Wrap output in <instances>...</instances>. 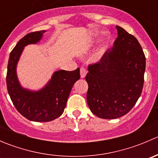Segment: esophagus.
Masks as SVG:
<instances>
[{
    "mask_svg": "<svg viewBox=\"0 0 158 158\" xmlns=\"http://www.w3.org/2000/svg\"><path fill=\"white\" fill-rule=\"evenodd\" d=\"M86 73H87V71L85 68L84 67L80 68V76H81V78H82V79H83V78L85 77V76H86Z\"/></svg>",
    "mask_w": 158,
    "mask_h": 158,
    "instance_id": "1",
    "label": "esophagus"
}]
</instances>
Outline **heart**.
<instances>
[{
	"mask_svg": "<svg viewBox=\"0 0 158 158\" xmlns=\"http://www.w3.org/2000/svg\"><path fill=\"white\" fill-rule=\"evenodd\" d=\"M108 47V44L107 40H105L102 41L101 44L95 49V50L92 52V56H91V60L94 63H96V62H99L102 60L103 57L105 56V54H106V49Z\"/></svg>",
	"mask_w": 158,
	"mask_h": 158,
	"instance_id": "b5f03b06",
	"label": "heart"
}]
</instances>
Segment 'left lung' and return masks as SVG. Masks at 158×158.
<instances>
[{"label": "left lung", "instance_id": "1", "mask_svg": "<svg viewBox=\"0 0 158 158\" xmlns=\"http://www.w3.org/2000/svg\"><path fill=\"white\" fill-rule=\"evenodd\" d=\"M118 37L101 61L89 66L87 103L98 118L125 115L136 104L144 85L145 56L138 40L116 26Z\"/></svg>", "mask_w": 158, "mask_h": 158}]
</instances>
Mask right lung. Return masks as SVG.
I'll return each instance as SVG.
<instances>
[{"instance_id": "obj_1", "label": "right lung", "mask_w": 158, "mask_h": 158, "mask_svg": "<svg viewBox=\"0 0 158 158\" xmlns=\"http://www.w3.org/2000/svg\"><path fill=\"white\" fill-rule=\"evenodd\" d=\"M46 30L33 32L20 40L11 51L7 65V87L16 109L28 120L50 122L64 111L73 85L80 78L79 68L73 71L59 70L43 89L31 91L23 88L17 76V65L24 47L40 42Z\"/></svg>"}]
</instances>
